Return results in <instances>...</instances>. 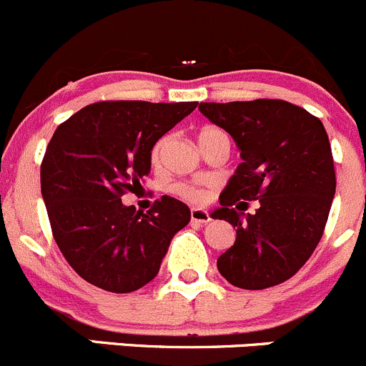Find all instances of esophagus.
<instances>
[{"mask_svg":"<svg viewBox=\"0 0 366 366\" xmlns=\"http://www.w3.org/2000/svg\"><path fill=\"white\" fill-rule=\"evenodd\" d=\"M190 220L195 224H208L212 220L209 213L202 208H192L190 212Z\"/></svg>","mask_w":366,"mask_h":366,"instance_id":"1","label":"esophagus"}]
</instances>
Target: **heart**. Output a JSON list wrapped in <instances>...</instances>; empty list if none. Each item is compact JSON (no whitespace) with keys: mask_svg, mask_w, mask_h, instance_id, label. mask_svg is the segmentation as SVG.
Returning <instances> with one entry per match:
<instances>
[{"mask_svg":"<svg viewBox=\"0 0 366 366\" xmlns=\"http://www.w3.org/2000/svg\"><path fill=\"white\" fill-rule=\"evenodd\" d=\"M220 137H227L220 128H217V126H202L197 133L199 147L206 146V144H209L215 139H220ZM165 144H167V139H160L153 146V149H151V162H153V164H158V162H160ZM172 192L178 194L179 197L187 199V201H202L206 195L204 188L197 187V184H190V183H176L174 187H172Z\"/></svg>","mask_w":366,"mask_h":366,"instance_id":"b5f03b06","label":"heart"}]
</instances>
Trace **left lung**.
I'll return each instance as SVG.
<instances>
[{
    "label": "left lung",
    "instance_id": "obj_1",
    "mask_svg": "<svg viewBox=\"0 0 366 366\" xmlns=\"http://www.w3.org/2000/svg\"><path fill=\"white\" fill-rule=\"evenodd\" d=\"M199 110L233 137L242 158L212 213L237 227L217 269L244 290L276 287L310 259L327 222L336 176L324 124L281 99L201 103ZM256 198L260 208L245 216L243 201Z\"/></svg>",
    "mask_w": 366,
    "mask_h": 366
}]
</instances>
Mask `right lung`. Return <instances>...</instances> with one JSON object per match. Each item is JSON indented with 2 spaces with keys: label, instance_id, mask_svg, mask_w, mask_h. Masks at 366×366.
Instances as JSON below:
<instances>
[{
  "label": "right lung",
  "instance_id": "right-lung-1",
  "mask_svg": "<svg viewBox=\"0 0 366 366\" xmlns=\"http://www.w3.org/2000/svg\"><path fill=\"white\" fill-rule=\"evenodd\" d=\"M197 103L101 101L56 128L41 165V190L56 245L78 276L128 294L154 280L172 237L190 222L164 195L147 213L122 204L151 172V149Z\"/></svg>",
  "mask_w": 366,
  "mask_h": 366
}]
</instances>
